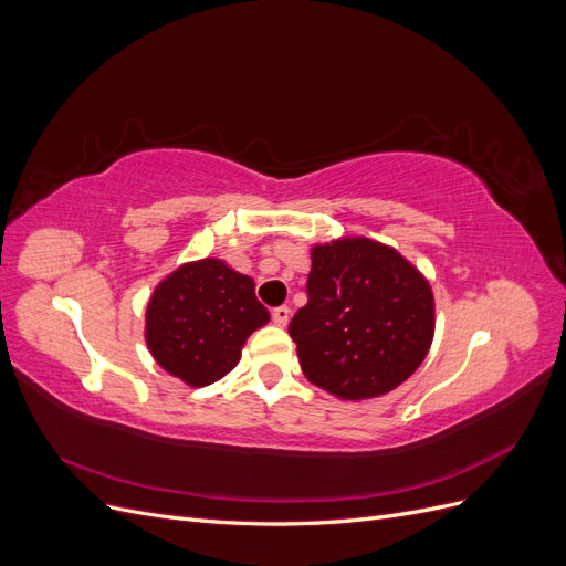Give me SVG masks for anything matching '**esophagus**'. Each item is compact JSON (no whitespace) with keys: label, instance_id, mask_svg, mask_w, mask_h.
Returning <instances> with one entry per match:
<instances>
[{"label":"esophagus","instance_id":"esophagus-1","mask_svg":"<svg viewBox=\"0 0 566 566\" xmlns=\"http://www.w3.org/2000/svg\"><path fill=\"white\" fill-rule=\"evenodd\" d=\"M271 318L276 325H287L290 321V310L283 304V306H276V310H271Z\"/></svg>","mask_w":566,"mask_h":566}]
</instances>
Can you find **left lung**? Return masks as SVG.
Instances as JSON below:
<instances>
[{
  "instance_id": "left-lung-1",
  "label": "left lung",
  "mask_w": 566,
  "mask_h": 566,
  "mask_svg": "<svg viewBox=\"0 0 566 566\" xmlns=\"http://www.w3.org/2000/svg\"><path fill=\"white\" fill-rule=\"evenodd\" d=\"M306 295L287 333L306 380L339 399L382 397L416 373L432 345V287L382 243L316 245Z\"/></svg>"
}]
</instances>
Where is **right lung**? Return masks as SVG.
Wrapping results in <instances>:
<instances>
[{
  "label": "right lung",
  "mask_w": 566,
  "mask_h": 566,
  "mask_svg": "<svg viewBox=\"0 0 566 566\" xmlns=\"http://www.w3.org/2000/svg\"><path fill=\"white\" fill-rule=\"evenodd\" d=\"M269 323L252 279L221 260L188 262L156 287L146 310V345L175 378L205 387L238 364L245 339Z\"/></svg>",
  "instance_id": "add662e5"
}]
</instances>
